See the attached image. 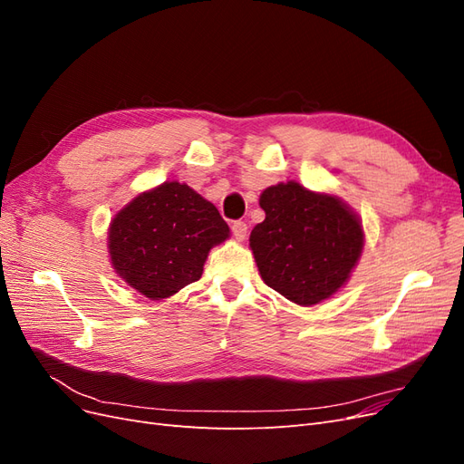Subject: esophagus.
<instances>
[{"label": "esophagus", "mask_w": 464, "mask_h": 464, "mask_svg": "<svg viewBox=\"0 0 464 464\" xmlns=\"http://www.w3.org/2000/svg\"><path fill=\"white\" fill-rule=\"evenodd\" d=\"M232 234H234L236 240H244L246 234H247V224L242 222V220L232 222Z\"/></svg>", "instance_id": "esophagus-1"}]
</instances>
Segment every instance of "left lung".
<instances>
[{"label": "left lung", "instance_id": "1", "mask_svg": "<svg viewBox=\"0 0 464 464\" xmlns=\"http://www.w3.org/2000/svg\"><path fill=\"white\" fill-rule=\"evenodd\" d=\"M265 220L251 230L249 247L266 286L298 305L331 298L356 266L363 230L339 198L286 181L266 188Z\"/></svg>", "mask_w": 464, "mask_h": 464}]
</instances>
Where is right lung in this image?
Returning <instances> with one entry per match:
<instances>
[{
    "label": "right lung",
    "instance_id": "add662e5",
    "mask_svg": "<svg viewBox=\"0 0 464 464\" xmlns=\"http://www.w3.org/2000/svg\"><path fill=\"white\" fill-rule=\"evenodd\" d=\"M230 236L217 207L179 181H164L110 222L108 254L120 278L150 300L199 280L213 246Z\"/></svg>",
    "mask_w": 464,
    "mask_h": 464
}]
</instances>
